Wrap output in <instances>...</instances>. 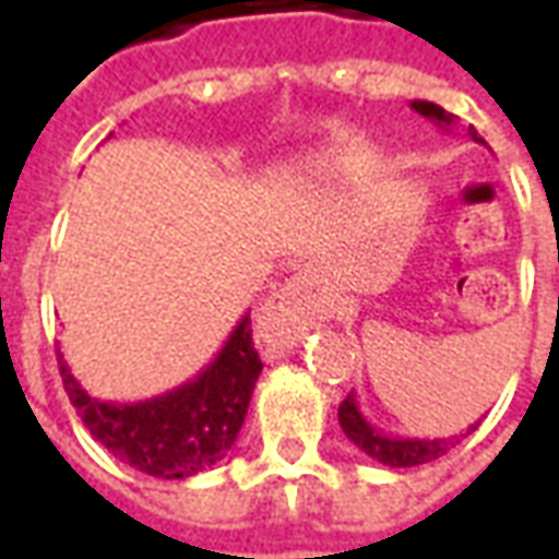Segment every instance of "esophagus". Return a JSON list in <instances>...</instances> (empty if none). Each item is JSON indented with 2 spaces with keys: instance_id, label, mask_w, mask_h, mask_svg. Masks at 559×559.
<instances>
[{
  "instance_id": "34e87169",
  "label": "esophagus",
  "mask_w": 559,
  "mask_h": 559,
  "mask_svg": "<svg viewBox=\"0 0 559 559\" xmlns=\"http://www.w3.org/2000/svg\"><path fill=\"white\" fill-rule=\"evenodd\" d=\"M314 284H317L314 269H308V266L299 269V272H296V275H293V278L287 281L278 293H275V299L269 302L275 311H284V314H287V320L293 323V332H302L305 323H308V320L302 317L305 311L299 308V305H302L305 293L311 290Z\"/></svg>"
}]
</instances>
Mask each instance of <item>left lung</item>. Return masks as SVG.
I'll use <instances>...</instances> for the list:
<instances>
[{
  "label": "left lung",
  "mask_w": 559,
  "mask_h": 559,
  "mask_svg": "<svg viewBox=\"0 0 559 559\" xmlns=\"http://www.w3.org/2000/svg\"><path fill=\"white\" fill-rule=\"evenodd\" d=\"M411 107L419 116H425V119H431L437 128H443V131L457 126V116L445 114L440 104L411 102ZM467 134L476 140V143H485V140L476 134V128L473 126L467 128ZM338 421L353 445H359L365 455L374 457L380 464H386V467H419V464H428L433 457L445 455L449 445H452V437H433V440H425V437H392V433H383L380 428H374L371 421L365 419L362 411H359V401H356L353 392L341 401ZM476 425H479V421H476ZM476 425H469L467 433L473 431Z\"/></svg>",
  "instance_id": "obj_1"
}]
</instances>
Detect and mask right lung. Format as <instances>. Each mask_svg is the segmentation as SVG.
Instances as JSON below:
<instances>
[{
    "label": "right lung",
    "instance_id": "1",
    "mask_svg": "<svg viewBox=\"0 0 559 559\" xmlns=\"http://www.w3.org/2000/svg\"><path fill=\"white\" fill-rule=\"evenodd\" d=\"M59 371L78 416L110 455L146 476L188 479L230 452L263 362L251 341V317L245 314L194 380L155 399L131 404L92 399L62 353Z\"/></svg>",
    "mask_w": 559,
    "mask_h": 559
}]
</instances>
